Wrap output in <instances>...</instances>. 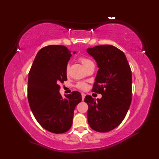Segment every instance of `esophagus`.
Here are the masks:
<instances>
[{"instance_id":"1","label":"esophagus","mask_w":159,"mask_h":159,"mask_svg":"<svg viewBox=\"0 0 159 159\" xmlns=\"http://www.w3.org/2000/svg\"><path fill=\"white\" fill-rule=\"evenodd\" d=\"M81 96H82V99H83V100H84L85 97V93H81Z\"/></svg>"}]
</instances>
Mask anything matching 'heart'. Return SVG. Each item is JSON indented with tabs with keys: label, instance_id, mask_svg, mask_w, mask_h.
<instances>
[{
	"label": "heart",
	"instance_id": "heart-1",
	"mask_svg": "<svg viewBox=\"0 0 159 159\" xmlns=\"http://www.w3.org/2000/svg\"><path fill=\"white\" fill-rule=\"evenodd\" d=\"M79 61L80 62L82 63V64L83 66H84L85 68L87 69L88 67H90V66L94 65V62L93 61L89 59L88 57H79ZM66 74H69V66L67 65L66 66ZM76 88H78V89L79 90H85L86 88H88V85L87 83H85V82H78L76 84Z\"/></svg>",
	"mask_w": 159,
	"mask_h": 159
}]
</instances>
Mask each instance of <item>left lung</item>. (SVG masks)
Instances as JSON below:
<instances>
[{
  "label": "left lung",
  "instance_id": "left-lung-1",
  "mask_svg": "<svg viewBox=\"0 0 159 159\" xmlns=\"http://www.w3.org/2000/svg\"><path fill=\"white\" fill-rule=\"evenodd\" d=\"M99 67L92 91L101 94L95 102L86 95L88 121L93 130L106 133L120 125L132 100V72L125 54L111 45L88 48Z\"/></svg>",
  "mask_w": 159,
  "mask_h": 159
}]
</instances>
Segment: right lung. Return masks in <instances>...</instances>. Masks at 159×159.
I'll return each instance as SVG.
<instances>
[{"instance_id": "add662e5", "label": "right lung", "mask_w": 159, "mask_h": 159, "mask_svg": "<svg viewBox=\"0 0 159 159\" xmlns=\"http://www.w3.org/2000/svg\"><path fill=\"white\" fill-rule=\"evenodd\" d=\"M71 57L64 45H48L37 53L29 73L27 96L31 111L38 123L53 133L69 130L75 107L82 99L78 91L65 99L59 93L60 84L67 80L65 70Z\"/></svg>"}]
</instances>
